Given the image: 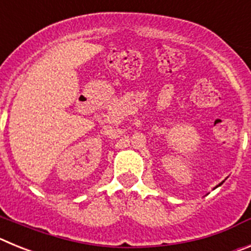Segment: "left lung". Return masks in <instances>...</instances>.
<instances>
[{
    "label": "left lung",
    "mask_w": 251,
    "mask_h": 251,
    "mask_svg": "<svg viewBox=\"0 0 251 251\" xmlns=\"http://www.w3.org/2000/svg\"><path fill=\"white\" fill-rule=\"evenodd\" d=\"M220 185H221V183H220Z\"/></svg>",
    "instance_id": "left-lung-1"
}]
</instances>
